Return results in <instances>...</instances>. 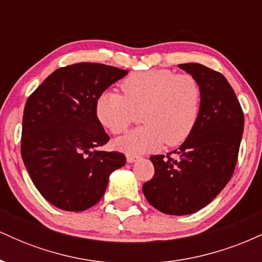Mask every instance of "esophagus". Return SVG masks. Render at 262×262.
<instances>
[{"label":"esophagus","instance_id":"esophagus-1","mask_svg":"<svg viewBox=\"0 0 262 262\" xmlns=\"http://www.w3.org/2000/svg\"><path fill=\"white\" fill-rule=\"evenodd\" d=\"M138 159H139V156H138V155H133V154H128L127 155V161L128 162H134V161H137Z\"/></svg>","mask_w":262,"mask_h":262}]
</instances>
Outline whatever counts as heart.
<instances>
[{
  "mask_svg": "<svg viewBox=\"0 0 262 262\" xmlns=\"http://www.w3.org/2000/svg\"><path fill=\"white\" fill-rule=\"evenodd\" d=\"M123 95L101 93L96 102L98 121L112 134L125 133L137 113L144 125L114 143L129 154H141L160 148L162 143L176 146L196 127L202 103L200 82L192 75L167 69L138 71L121 83Z\"/></svg>",
  "mask_w": 262,
  "mask_h": 262,
  "instance_id": "b5f03b06",
  "label": "heart"
}]
</instances>
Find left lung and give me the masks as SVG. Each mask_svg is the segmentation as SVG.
Instances as JSON below:
<instances>
[{
  "label": "left lung",
  "instance_id": "8db88e82",
  "mask_svg": "<svg viewBox=\"0 0 262 262\" xmlns=\"http://www.w3.org/2000/svg\"><path fill=\"white\" fill-rule=\"evenodd\" d=\"M179 68L200 82V117L179 149L150 156L155 172L143 185L148 202L171 215L192 214L218 196L233 176L244 130L242 106L223 75L194 62Z\"/></svg>",
  "mask_w": 262,
  "mask_h": 262
}]
</instances>
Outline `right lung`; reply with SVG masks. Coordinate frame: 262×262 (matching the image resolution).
Here are the masks:
<instances>
[{"label": "right lung", "instance_id": "right-lung-1", "mask_svg": "<svg viewBox=\"0 0 262 262\" xmlns=\"http://www.w3.org/2000/svg\"><path fill=\"white\" fill-rule=\"evenodd\" d=\"M128 70L79 62L60 68L37 87L23 112L20 154L33 183L48 202L69 212L95 206L124 154L100 151L110 137L96 102Z\"/></svg>", "mask_w": 262, "mask_h": 262}]
</instances>
